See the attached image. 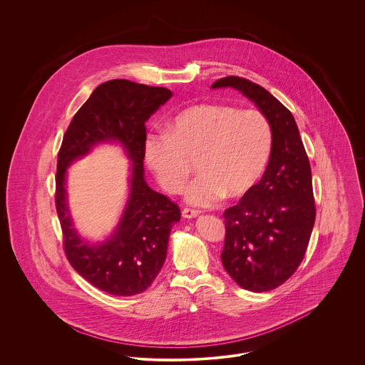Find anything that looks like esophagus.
I'll return each mask as SVG.
<instances>
[{
	"label": "esophagus",
	"instance_id": "1",
	"mask_svg": "<svg viewBox=\"0 0 365 365\" xmlns=\"http://www.w3.org/2000/svg\"><path fill=\"white\" fill-rule=\"evenodd\" d=\"M198 215H200V210H197V209L185 208L182 210V216L186 219L197 217Z\"/></svg>",
	"mask_w": 365,
	"mask_h": 365
}]
</instances>
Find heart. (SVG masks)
Segmentation results:
<instances>
[{"label": "heart", "instance_id": "b5f03b06", "mask_svg": "<svg viewBox=\"0 0 365 365\" xmlns=\"http://www.w3.org/2000/svg\"><path fill=\"white\" fill-rule=\"evenodd\" d=\"M272 128L257 109L194 105L168 125L167 133L145 139V160L161 187L179 192L192 163L200 175L186 189V201L212 207L225 195L242 197L265 173L272 152Z\"/></svg>", "mask_w": 365, "mask_h": 365}]
</instances>
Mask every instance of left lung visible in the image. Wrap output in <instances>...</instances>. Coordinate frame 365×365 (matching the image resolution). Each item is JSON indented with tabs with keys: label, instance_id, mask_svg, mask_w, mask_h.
<instances>
[{
	"label": "left lung",
	"instance_id": "left-lung-1",
	"mask_svg": "<svg viewBox=\"0 0 365 365\" xmlns=\"http://www.w3.org/2000/svg\"><path fill=\"white\" fill-rule=\"evenodd\" d=\"M232 87L260 109L272 128V152L260 182L226 209L222 262L245 290L261 293L290 278L305 256L316 207L312 173L292 112L269 91L227 76L212 88Z\"/></svg>",
	"mask_w": 365,
	"mask_h": 365
}]
</instances>
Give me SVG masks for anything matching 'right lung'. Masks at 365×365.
Masks as SVG:
<instances>
[{
	"mask_svg": "<svg viewBox=\"0 0 365 365\" xmlns=\"http://www.w3.org/2000/svg\"><path fill=\"white\" fill-rule=\"evenodd\" d=\"M173 97L165 87L113 79L97 87L75 113L57 157L56 209L64 250L73 269L94 287L112 295H135L156 279L170 232L180 209L152 190L143 173L145 123ZM119 143L132 163L129 197L121 220L101 243H88L73 227L66 197V170L100 143Z\"/></svg>",
	"mask_w": 365,
	"mask_h": 365,
	"instance_id": "add662e5",
	"label": "right lung"
}]
</instances>
